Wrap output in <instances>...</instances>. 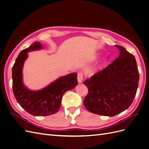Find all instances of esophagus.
I'll return each mask as SVG.
<instances>
[{"label": "esophagus", "mask_w": 149, "mask_h": 149, "mask_svg": "<svg viewBox=\"0 0 149 149\" xmlns=\"http://www.w3.org/2000/svg\"><path fill=\"white\" fill-rule=\"evenodd\" d=\"M84 79V74L81 72H79L77 74V80L79 83H81V81L83 80Z\"/></svg>", "instance_id": "34e87169"}]
</instances>
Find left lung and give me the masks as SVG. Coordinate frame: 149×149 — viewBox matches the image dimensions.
I'll list each match as a JSON object with an SVG mask.
<instances>
[{
  "label": "left lung",
  "mask_w": 149,
  "mask_h": 149,
  "mask_svg": "<svg viewBox=\"0 0 149 149\" xmlns=\"http://www.w3.org/2000/svg\"><path fill=\"white\" fill-rule=\"evenodd\" d=\"M116 46L120 55L111 64L84 81L88 92L84 101L88 111L114 116L131 106L138 87L139 73L134 55Z\"/></svg>",
  "instance_id": "left-lung-1"
}]
</instances>
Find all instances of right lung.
Returning a JSON list of instances; mask_svg holds the SVG:
<instances>
[{"instance_id": "right-lung-1", "label": "right lung", "mask_w": 149, "mask_h": 149, "mask_svg": "<svg viewBox=\"0 0 149 149\" xmlns=\"http://www.w3.org/2000/svg\"><path fill=\"white\" fill-rule=\"evenodd\" d=\"M41 43L35 42L18 54L12 68V88L19 104L35 116H45L59 111L62 95L78 84L77 74L72 73L62 77L39 91H31L24 87L22 81V68L27 58V52L42 48Z\"/></svg>"}]
</instances>
